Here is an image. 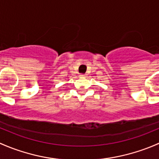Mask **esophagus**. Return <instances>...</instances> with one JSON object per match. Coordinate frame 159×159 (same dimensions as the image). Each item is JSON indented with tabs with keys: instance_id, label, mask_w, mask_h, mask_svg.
I'll list each match as a JSON object with an SVG mask.
<instances>
[{
	"instance_id": "34e87169",
	"label": "esophagus",
	"mask_w": 159,
	"mask_h": 159,
	"mask_svg": "<svg viewBox=\"0 0 159 159\" xmlns=\"http://www.w3.org/2000/svg\"><path fill=\"white\" fill-rule=\"evenodd\" d=\"M86 75H80V78H85Z\"/></svg>"
}]
</instances>
